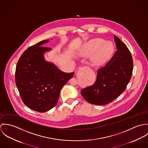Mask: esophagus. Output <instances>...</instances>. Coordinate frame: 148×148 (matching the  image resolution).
<instances>
[{
    "label": "esophagus",
    "instance_id": "obj_1",
    "mask_svg": "<svg viewBox=\"0 0 148 148\" xmlns=\"http://www.w3.org/2000/svg\"><path fill=\"white\" fill-rule=\"evenodd\" d=\"M86 68H87L86 66H83V67H82V68H80V70H82V71H84V70Z\"/></svg>",
    "mask_w": 148,
    "mask_h": 148
}]
</instances>
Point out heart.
Masks as SVG:
<instances>
[{
    "label": "heart",
    "mask_w": 148,
    "mask_h": 148,
    "mask_svg": "<svg viewBox=\"0 0 148 148\" xmlns=\"http://www.w3.org/2000/svg\"><path fill=\"white\" fill-rule=\"evenodd\" d=\"M113 47L110 42L100 39H92L85 43L78 52L81 57L90 56V62L93 66L103 63L111 55Z\"/></svg>",
    "instance_id": "heart-1"
}]
</instances>
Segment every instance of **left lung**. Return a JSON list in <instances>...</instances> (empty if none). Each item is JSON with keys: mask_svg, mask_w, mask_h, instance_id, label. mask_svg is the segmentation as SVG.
<instances>
[{"mask_svg": "<svg viewBox=\"0 0 148 148\" xmlns=\"http://www.w3.org/2000/svg\"><path fill=\"white\" fill-rule=\"evenodd\" d=\"M114 39L116 52L105 66L97 70L95 83L81 90L90 104L101 106L112 102L125 90L131 79L133 63L130 52L115 35Z\"/></svg>", "mask_w": 148, "mask_h": 148, "instance_id": "obj_1", "label": "left lung"}]
</instances>
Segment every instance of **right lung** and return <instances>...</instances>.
<instances>
[{"mask_svg":"<svg viewBox=\"0 0 148 148\" xmlns=\"http://www.w3.org/2000/svg\"><path fill=\"white\" fill-rule=\"evenodd\" d=\"M44 40L29 47L21 55L16 68L15 82L23 102L30 109L45 112L57 104L60 90L74 72L65 73L45 60L52 50L42 47Z\"/></svg>","mask_w":148,"mask_h":148,"instance_id":"add662e5","label":"right lung"}]
</instances>
